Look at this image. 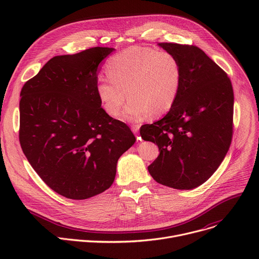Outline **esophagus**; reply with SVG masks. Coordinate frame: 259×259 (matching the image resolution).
Wrapping results in <instances>:
<instances>
[{
	"label": "esophagus",
	"mask_w": 259,
	"mask_h": 259,
	"mask_svg": "<svg viewBox=\"0 0 259 259\" xmlns=\"http://www.w3.org/2000/svg\"><path fill=\"white\" fill-rule=\"evenodd\" d=\"M139 128H140V125H133V126H132V131H133L135 134H137L138 131H139ZM137 140H141V137H139L138 135H137Z\"/></svg>",
	"instance_id": "34e87169"
}]
</instances>
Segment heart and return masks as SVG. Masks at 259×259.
<instances>
[{
	"mask_svg": "<svg viewBox=\"0 0 259 259\" xmlns=\"http://www.w3.org/2000/svg\"><path fill=\"white\" fill-rule=\"evenodd\" d=\"M108 79H100L96 93L104 112L116 117L127 96L124 120L139 121L149 114L162 116L172 108L182 84V65L176 55L133 46L110 57Z\"/></svg>",
	"mask_w": 259,
	"mask_h": 259,
	"instance_id": "b5f03b06",
	"label": "heart"
}]
</instances>
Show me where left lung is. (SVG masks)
<instances>
[{"mask_svg": "<svg viewBox=\"0 0 259 259\" xmlns=\"http://www.w3.org/2000/svg\"><path fill=\"white\" fill-rule=\"evenodd\" d=\"M159 46L178 57L183 77L167 115L140 128L141 138L157 143L160 151L147 170L163 186L192 190L211 177L230 149L233 86L226 71L197 46Z\"/></svg>", "mask_w": 259, "mask_h": 259, "instance_id": "8db88e82", "label": "left lung"}]
</instances>
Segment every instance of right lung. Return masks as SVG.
<instances>
[{
    "label": "right lung",
    "instance_id": "add662e5",
    "mask_svg": "<svg viewBox=\"0 0 259 259\" xmlns=\"http://www.w3.org/2000/svg\"><path fill=\"white\" fill-rule=\"evenodd\" d=\"M114 50L55 56L20 92L22 152L47 186L67 199L106 191L119 158L136 140L125 123L104 112L96 93L99 63Z\"/></svg>",
    "mask_w": 259,
    "mask_h": 259
}]
</instances>
